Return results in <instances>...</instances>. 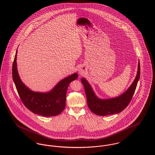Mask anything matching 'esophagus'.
<instances>
[{
    "label": "esophagus",
    "instance_id": "1",
    "mask_svg": "<svg viewBox=\"0 0 155 155\" xmlns=\"http://www.w3.org/2000/svg\"><path fill=\"white\" fill-rule=\"evenodd\" d=\"M87 73V69L84 66H81L80 67L78 70V74L81 75H84Z\"/></svg>",
    "mask_w": 155,
    "mask_h": 155
}]
</instances>
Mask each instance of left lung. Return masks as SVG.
Returning <instances> with one entry per match:
<instances>
[{"label":"left lung","mask_w":155,"mask_h":155,"mask_svg":"<svg viewBox=\"0 0 155 155\" xmlns=\"http://www.w3.org/2000/svg\"><path fill=\"white\" fill-rule=\"evenodd\" d=\"M140 77V63L139 61L137 74L130 87L120 96L104 99L96 96L88 82L84 78H82L81 82L84 87L89 109L98 116H107L120 113L125 109L131 101Z\"/></svg>","instance_id":"8db88e82"}]
</instances>
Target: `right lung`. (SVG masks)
Instances as JSON below:
<instances>
[{
    "label": "right lung",
    "mask_w": 155,
    "mask_h": 155,
    "mask_svg": "<svg viewBox=\"0 0 155 155\" xmlns=\"http://www.w3.org/2000/svg\"><path fill=\"white\" fill-rule=\"evenodd\" d=\"M16 51L12 75L19 96L25 106L32 113L45 117L59 115L66 106L67 90L69 84L78 78L77 73L61 80L51 91L38 92L31 91L21 81L17 67Z\"/></svg>",
    "instance_id": "right-lung-1"
}]
</instances>
